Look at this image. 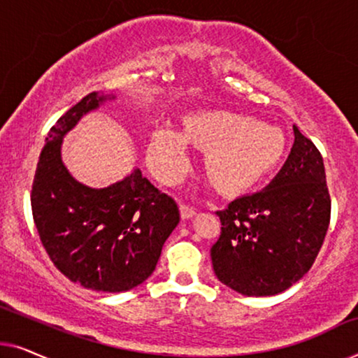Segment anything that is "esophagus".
<instances>
[{
  "label": "esophagus",
  "mask_w": 358,
  "mask_h": 358,
  "mask_svg": "<svg viewBox=\"0 0 358 358\" xmlns=\"http://www.w3.org/2000/svg\"><path fill=\"white\" fill-rule=\"evenodd\" d=\"M179 212H180V218L189 220L195 215V208L189 207V205H179Z\"/></svg>",
  "instance_id": "obj_1"
}]
</instances>
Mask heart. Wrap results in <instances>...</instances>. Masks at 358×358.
I'll return each mask as SVG.
<instances>
[{
	"label": "heart",
	"mask_w": 358,
	"mask_h": 358,
	"mask_svg": "<svg viewBox=\"0 0 358 358\" xmlns=\"http://www.w3.org/2000/svg\"><path fill=\"white\" fill-rule=\"evenodd\" d=\"M189 141L208 150L205 169L223 192H241L259 182L285 153L287 136L277 125L228 110L197 112L184 131L158 125L150 136L146 161L155 178L176 185L190 168Z\"/></svg>",
	"instance_id": "1"
}]
</instances>
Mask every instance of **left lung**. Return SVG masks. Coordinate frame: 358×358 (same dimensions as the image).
Listing matches in <instances>:
<instances>
[{
  "instance_id": "obj_1",
  "label": "left lung",
  "mask_w": 358,
  "mask_h": 358,
  "mask_svg": "<svg viewBox=\"0 0 358 358\" xmlns=\"http://www.w3.org/2000/svg\"><path fill=\"white\" fill-rule=\"evenodd\" d=\"M295 143L266 189L217 212L222 234L210 249L213 272L244 296L285 292L310 271L331 218L322 156L293 125Z\"/></svg>"
}]
</instances>
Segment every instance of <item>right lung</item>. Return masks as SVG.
<instances>
[{
  "label": "right lung",
  "instance_id": "obj_1",
  "mask_svg": "<svg viewBox=\"0 0 358 358\" xmlns=\"http://www.w3.org/2000/svg\"><path fill=\"white\" fill-rule=\"evenodd\" d=\"M112 99L114 94L91 92L52 127L37 163L31 205L43 248L63 275L90 290L120 293L153 273L180 217L174 200L138 168L94 189L63 164V136L83 115Z\"/></svg>",
  "mask_w": 358,
  "mask_h": 358
}]
</instances>
